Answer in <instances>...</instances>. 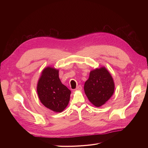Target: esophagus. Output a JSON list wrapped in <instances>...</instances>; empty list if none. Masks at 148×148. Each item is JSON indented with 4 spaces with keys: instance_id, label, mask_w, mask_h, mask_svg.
I'll use <instances>...</instances> for the list:
<instances>
[{
    "instance_id": "1",
    "label": "esophagus",
    "mask_w": 148,
    "mask_h": 148,
    "mask_svg": "<svg viewBox=\"0 0 148 148\" xmlns=\"http://www.w3.org/2000/svg\"><path fill=\"white\" fill-rule=\"evenodd\" d=\"M82 90V86H78L77 87V88H75V91H81Z\"/></svg>"
}]
</instances>
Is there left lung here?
Listing matches in <instances>:
<instances>
[{
    "mask_svg": "<svg viewBox=\"0 0 148 148\" xmlns=\"http://www.w3.org/2000/svg\"><path fill=\"white\" fill-rule=\"evenodd\" d=\"M84 88L89 101L94 106L99 107L113 95L115 84L111 74L102 67L91 71Z\"/></svg>",
    "mask_w": 148,
    "mask_h": 148,
    "instance_id": "1",
    "label": "left lung"
}]
</instances>
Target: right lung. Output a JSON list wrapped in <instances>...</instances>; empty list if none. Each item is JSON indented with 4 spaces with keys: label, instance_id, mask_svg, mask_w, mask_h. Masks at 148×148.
Returning a JSON list of instances; mask_svg holds the SVG:
<instances>
[{
    "label": "right lung",
    "instance_id": "right-lung-1",
    "mask_svg": "<svg viewBox=\"0 0 148 148\" xmlns=\"http://www.w3.org/2000/svg\"><path fill=\"white\" fill-rule=\"evenodd\" d=\"M37 91L40 102L50 110L61 112L68 105L71 91L61 83L58 70L47 67L41 73Z\"/></svg>",
    "mask_w": 148,
    "mask_h": 148
}]
</instances>
